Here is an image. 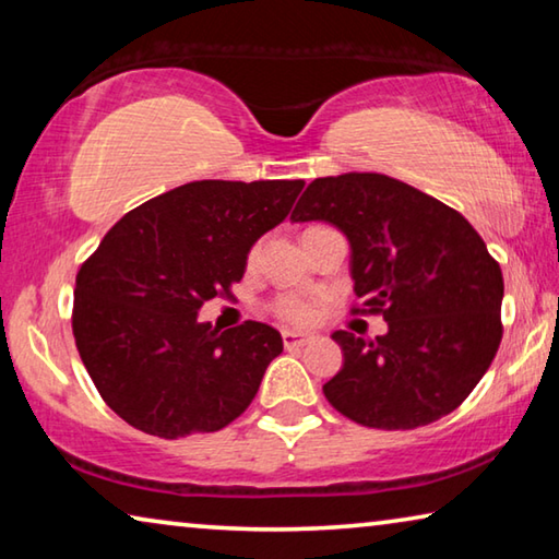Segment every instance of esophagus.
Returning a JSON list of instances; mask_svg holds the SVG:
<instances>
[{
	"label": "esophagus",
	"instance_id": "esophagus-1",
	"mask_svg": "<svg viewBox=\"0 0 559 559\" xmlns=\"http://www.w3.org/2000/svg\"><path fill=\"white\" fill-rule=\"evenodd\" d=\"M316 333H298V330H283V345L286 347H302L316 343Z\"/></svg>",
	"mask_w": 559,
	"mask_h": 559
}]
</instances>
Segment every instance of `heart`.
Returning <instances> with one entry per match:
<instances>
[{
    "label": "heart",
    "mask_w": 559,
    "mask_h": 559,
    "mask_svg": "<svg viewBox=\"0 0 559 559\" xmlns=\"http://www.w3.org/2000/svg\"><path fill=\"white\" fill-rule=\"evenodd\" d=\"M276 313L281 318L290 320V323H308V320L316 316V308H313V302H308L306 298L283 296L276 300Z\"/></svg>",
    "instance_id": "b5f03b06"
}]
</instances>
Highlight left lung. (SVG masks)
I'll use <instances>...</instances> for the list:
<instances>
[{
    "label": "left lung",
    "mask_w": 559,
    "mask_h": 559,
    "mask_svg": "<svg viewBox=\"0 0 559 559\" xmlns=\"http://www.w3.org/2000/svg\"><path fill=\"white\" fill-rule=\"evenodd\" d=\"M290 222H328L347 236L355 296L386 320L374 340L335 330L343 370L323 384L328 402L372 429H416L456 409L503 335V273L478 231L377 173L313 179Z\"/></svg>",
    "instance_id": "left-lung-1"
}]
</instances>
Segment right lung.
<instances>
[{
	"instance_id": "1",
	"label": "right lung",
	"mask_w": 559,
	"mask_h": 559,
	"mask_svg": "<svg viewBox=\"0 0 559 559\" xmlns=\"http://www.w3.org/2000/svg\"><path fill=\"white\" fill-rule=\"evenodd\" d=\"M302 179H202L128 212L75 276L73 337L103 400L159 439L219 431L283 353L276 328L202 323L251 246L286 219Z\"/></svg>"
}]
</instances>
